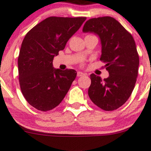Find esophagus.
I'll return each instance as SVG.
<instances>
[{
  "mask_svg": "<svg viewBox=\"0 0 151 151\" xmlns=\"http://www.w3.org/2000/svg\"><path fill=\"white\" fill-rule=\"evenodd\" d=\"M83 75H86V74L83 73V72H77V77H82V76H83Z\"/></svg>",
  "mask_w": 151,
  "mask_h": 151,
  "instance_id": "34e87169",
  "label": "esophagus"
}]
</instances>
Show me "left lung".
I'll use <instances>...</instances> for the list:
<instances>
[{
	"mask_svg": "<svg viewBox=\"0 0 151 151\" xmlns=\"http://www.w3.org/2000/svg\"><path fill=\"white\" fill-rule=\"evenodd\" d=\"M83 33L99 36L102 45L100 60L109 76L106 79L91 74L88 95L95 105L105 111L117 109L132 93L138 75L139 58L134 38L113 17L88 20Z\"/></svg>",
	"mask_w": 151,
	"mask_h": 151,
	"instance_id": "1",
	"label": "left lung"
}]
</instances>
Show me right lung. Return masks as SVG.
Wrapping results in <instances>:
<instances>
[{
	"mask_svg": "<svg viewBox=\"0 0 151 151\" xmlns=\"http://www.w3.org/2000/svg\"><path fill=\"white\" fill-rule=\"evenodd\" d=\"M86 19L50 17L25 36L18 58L19 81L25 99L36 109H53L70 88L77 72L55 69L53 60Z\"/></svg>",
	"mask_w": 151,
	"mask_h": 151,
	"instance_id": "right-lung-1",
	"label": "right lung"
}]
</instances>
